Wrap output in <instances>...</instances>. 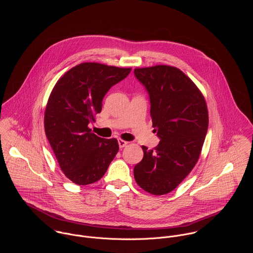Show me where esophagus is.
<instances>
[{
  "mask_svg": "<svg viewBox=\"0 0 253 253\" xmlns=\"http://www.w3.org/2000/svg\"><path fill=\"white\" fill-rule=\"evenodd\" d=\"M118 144H119V147H120V148H123V147H125V146L127 145L128 142H127V141H125V140L119 139V140H118Z\"/></svg>",
  "mask_w": 253,
  "mask_h": 253,
  "instance_id": "34e87169",
  "label": "esophagus"
}]
</instances>
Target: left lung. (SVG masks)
I'll return each instance as SVG.
<instances>
[{
  "mask_svg": "<svg viewBox=\"0 0 253 253\" xmlns=\"http://www.w3.org/2000/svg\"><path fill=\"white\" fill-rule=\"evenodd\" d=\"M150 100V115L160 141L155 149L142 146L134 167L137 184L154 195L175 189L195 166L208 129L203 95L182 71L158 65L134 70Z\"/></svg>",
  "mask_w": 253,
  "mask_h": 253,
  "instance_id": "8db88e82",
  "label": "left lung"
}]
</instances>
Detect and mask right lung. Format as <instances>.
<instances>
[{"mask_svg": "<svg viewBox=\"0 0 253 253\" xmlns=\"http://www.w3.org/2000/svg\"><path fill=\"white\" fill-rule=\"evenodd\" d=\"M130 72V68L82 63L70 69L52 90L44 118L46 136L62 171L78 185L101 179L119 150L115 138L98 137L88 125L101 112L107 92Z\"/></svg>", "mask_w": 253, "mask_h": 253, "instance_id": "right-lung-1", "label": "right lung"}]
</instances>
